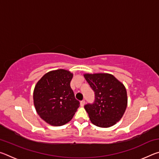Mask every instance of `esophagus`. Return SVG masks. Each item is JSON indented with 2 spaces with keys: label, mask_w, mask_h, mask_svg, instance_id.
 I'll use <instances>...</instances> for the list:
<instances>
[{
  "label": "esophagus",
  "mask_w": 159,
  "mask_h": 159,
  "mask_svg": "<svg viewBox=\"0 0 159 159\" xmlns=\"http://www.w3.org/2000/svg\"><path fill=\"white\" fill-rule=\"evenodd\" d=\"M85 104V100H83V101L80 102V106H81V107H84Z\"/></svg>",
  "instance_id": "1"
}]
</instances>
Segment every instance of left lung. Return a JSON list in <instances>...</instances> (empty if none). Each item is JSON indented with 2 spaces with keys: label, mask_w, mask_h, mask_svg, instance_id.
I'll list each match as a JSON object with an SVG mask.
<instances>
[{
  "label": "left lung",
  "mask_w": 159,
  "mask_h": 159,
  "mask_svg": "<svg viewBox=\"0 0 159 159\" xmlns=\"http://www.w3.org/2000/svg\"><path fill=\"white\" fill-rule=\"evenodd\" d=\"M85 80L95 92L93 104H86L90 121L100 128H109L121 119L128 105L125 85L112 74H84Z\"/></svg>",
  "instance_id": "obj_1"
}]
</instances>
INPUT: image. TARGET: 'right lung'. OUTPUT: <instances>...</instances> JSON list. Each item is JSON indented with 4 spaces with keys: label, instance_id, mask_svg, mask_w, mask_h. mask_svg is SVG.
I'll list each match as a JSON object with an SVG mask.
<instances>
[{
    "label": "right lung",
    "instance_id": "1",
    "mask_svg": "<svg viewBox=\"0 0 159 159\" xmlns=\"http://www.w3.org/2000/svg\"><path fill=\"white\" fill-rule=\"evenodd\" d=\"M74 74L66 69L50 71L37 82L34 104L37 114L48 124L61 126L72 119L79 102L75 98L70 83Z\"/></svg>",
    "mask_w": 159,
    "mask_h": 159
}]
</instances>
